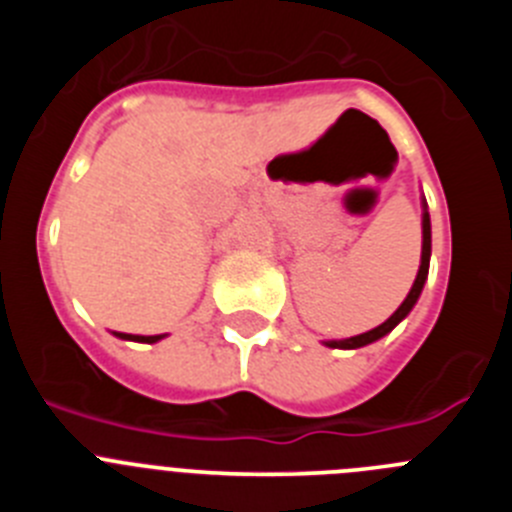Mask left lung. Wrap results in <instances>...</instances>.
<instances>
[{
  "mask_svg": "<svg viewBox=\"0 0 512 512\" xmlns=\"http://www.w3.org/2000/svg\"><path fill=\"white\" fill-rule=\"evenodd\" d=\"M428 264H431V217H428V210H425V200H423V248H420V269H418V277H415L413 287H410L408 297L402 300V305L397 307L395 312H392L390 318L384 320L382 325H377V328L366 330V333H361V336H354V338H343V341H325V346L330 348H361V346H369V343L379 341L382 336H387L392 328H395L400 320L408 318V312L413 310L415 302H418L420 292H423V284L425 279H428Z\"/></svg>",
  "mask_w": 512,
  "mask_h": 512,
  "instance_id": "left-lung-1",
  "label": "left lung"
}]
</instances>
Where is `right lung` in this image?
Instances as JSON below:
<instances>
[{
	"label": "right lung",
	"instance_id": "add662e5",
	"mask_svg": "<svg viewBox=\"0 0 512 512\" xmlns=\"http://www.w3.org/2000/svg\"><path fill=\"white\" fill-rule=\"evenodd\" d=\"M117 338H122V341H138V343H156V341H161V338L166 336H133V333H115Z\"/></svg>",
	"mask_w": 512,
	"mask_h": 512
}]
</instances>
